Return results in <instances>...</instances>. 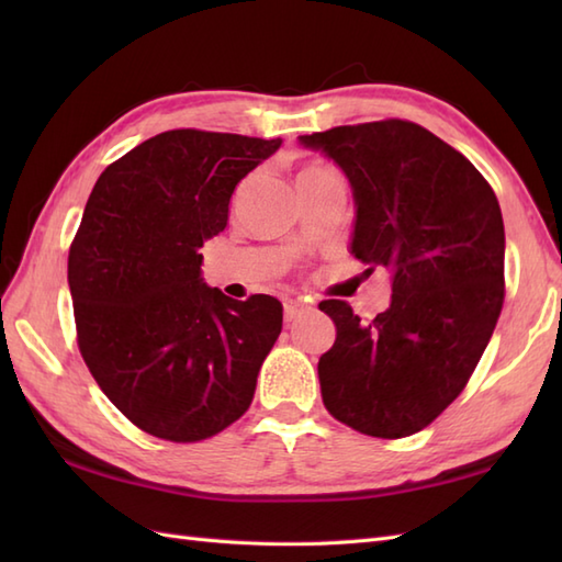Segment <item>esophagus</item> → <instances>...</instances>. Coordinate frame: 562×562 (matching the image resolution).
I'll return each mask as SVG.
<instances>
[{
    "mask_svg": "<svg viewBox=\"0 0 562 562\" xmlns=\"http://www.w3.org/2000/svg\"><path fill=\"white\" fill-rule=\"evenodd\" d=\"M308 312V304L302 300H284V318L294 321Z\"/></svg>",
    "mask_w": 562,
    "mask_h": 562,
    "instance_id": "34e87169",
    "label": "esophagus"
}]
</instances>
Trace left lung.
Returning <instances> with one entry per match:
<instances>
[{
    "label": "left lung",
    "mask_w": 562,
    "mask_h": 562,
    "mask_svg": "<svg viewBox=\"0 0 562 562\" xmlns=\"http://www.w3.org/2000/svg\"><path fill=\"white\" fill-rule=\"evenodd\" d=\"M300 145L348 178L350 254L391 274V304L369 324L345 302L318 304L336 324L321 396L362 435L420 432L463 391L503 312L499 202L461 151L415 123L340 125Z\"/></svg>",
    "instance_id": "obj_1"
}]
</instances>
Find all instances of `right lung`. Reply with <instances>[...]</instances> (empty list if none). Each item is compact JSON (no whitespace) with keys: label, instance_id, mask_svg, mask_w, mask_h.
Instances as JSON below:
<instances>
[{"label":"right lung","instance_id":"obj_1","mask_svg":"<svg viewBox=\"0 0 562 562\" xmlns=\"http://www.w3.org/2000/svg\"><path fill=\"white\" fill-rule=\"evenodd\" d=\"M280 145L169 130L113 161L87 200L67 262L79 350L115 408L154 437L207 439L254 401L282 304L210 288L200 248L224 232L238 181Z\"/></svg>","mask_w":562,"mask_h":562}]
</instances>
